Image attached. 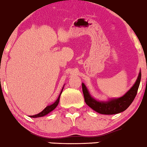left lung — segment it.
I'll list each match as a JSON object with an SVG mask.
<instances>
[{
  "mask_svg": "<svg viewBox=\"0 0 147 147\" xmlns=\"http://www.w3.org/2000/svg\"><path fill=\"white\" fill-rule=\"evenodd\" d=\"M141 80V71L140 70L138 78L132 88L124 96L117 98H110L107 101H100L92 97L85 84L82 83L85 102L94 111L102 114H116L124 111L132 104L139 87Z\"/></svg>",
  "mask_w": 147,
  "mask_h": 147,
  "instance_id": "left-lung-1",
  "label": "left lung"
}]
</instances>
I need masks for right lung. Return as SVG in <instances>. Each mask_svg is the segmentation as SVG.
<instances>
[{
    "instance_id": "right-lung-1",
    "label": "right lung",
    "mask_w": 147,
    "mask_h": 147,
    "mask_svg": "<svg viewBox=\"0 0 147 147\" xmlns=\"http://www.w3.org/2000/svg\"><path fill=\"white\" fill-rule=\"evenodd\" d=\"M63 88H64V86H63V87L62 88V90H61V92H60L59 96H58L57 99L56 100V101H55V102H54V103H53L52 104H50V105H49V106H47V107H46V108H45V109H44V110H43V111L40 112V113L36 114V115L31 116H30V117H31V118H39V117H42V116H44L47 115V114L50 113V112H51V111H53V110L54 109H55V108L56 107H57V105H58V104H59L60 96H61L62 92H63Z\"/></svg>"
}]
</instances>
